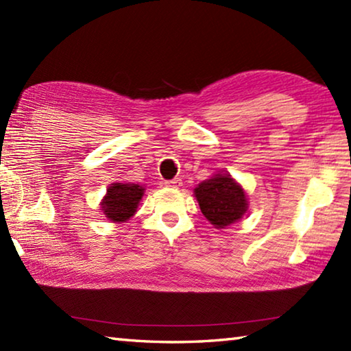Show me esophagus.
Masks as SVG:
<instances>
[{
  "label": "esophagus",
  "instance_id": "1",
  "mask_svg": "<svg viewBox=\"0 0 351 351\" xmlns=\"http://www.w3.org/2000/svg\"><path fill=\"white\" fill-rule=\"evenodd\" d=\"M182 186V180L181 178H175V180L165 181V187H173V189H180Z\"/></svg>",
  "mask_w": 351,
  "mask_h": 351
}]
</instances>
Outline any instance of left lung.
<instances>
[{"label": "left lung", "mask_w": 351, "mask_h": 351, "mask_svg": "<svg viewBox=\"0 0 351 351\" xmlns=\"http://www.w3.org/2000/svg\"><path fill=\"white\" fill-rule=\"evenodd\" d=\"M195 197L203 215L217 229L234 224L247 210L246 192L228 173H217L195 187Z\"/></svg>", "instance_id": "left-lung-1"}]
</instances>
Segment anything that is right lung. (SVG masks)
Returning <instances> with one entry per match:
<instances>
[{
	"label": "right lung",
	"instance_id": "1",
	"mask_svg": "<svg viewBox=\"0 0 351 351\" xmlns=\"http://www.w3.org/2000/svg\"><path fill=\"white\" fill-rule=\"evenodd\" d=\"M144 187L139 184L114 182L106 189L102 199L104 215L112 223H123L138 210L139 201L144 197Z\"/></svg>",
	"mask_w": 351,
	"mask_h": 351
}]
</instances>
